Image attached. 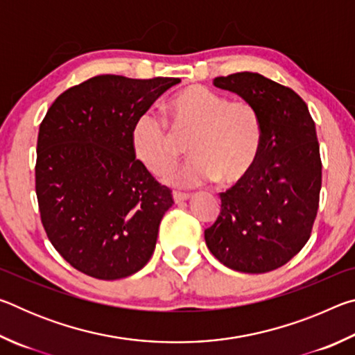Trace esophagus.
<instances>
[{
  "label": "esophagus",
  "mask_w": 355,
  "mask_h": 355,
  "mask_svg": "<svg viewBox=\"0 0 355 355\" xmlns=\"http://www.w3.org/2000/svg\"><path fill=\"white\" fill-rule=\"evenodd\" d=\"M172 197H173V200H175V203H183L184 200L189 199V194H184V192L175 191V192H173V194H172Z\"/></svg>",
  "instance_id": "34e87169"
}]
</instances>
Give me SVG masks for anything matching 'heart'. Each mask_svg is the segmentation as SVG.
Here are the masks:
<instances>
[{
    "instance_id": "1",
    "label": "heart",
    "mask_w": 355,
    "mask_h": 355,
    "mask_svg": "<svg viewBox=\"0 0 355 355\" xmlns=\"http://www.w3.org/2000/svg\"><path fill=\"white\" fill-rule=\"evenodd\" d=\"M172 128L188 136L194 156L166 180L178 188L216 182L236 184L254 169L263 144V122L257 107L244 100L202 86L184 89L172 98ZM166 119L153 110L141 112L131 128L136 158L153 173L172 169L180 156V144Z\"/></svg>"
}]
</instances>
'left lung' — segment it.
<instances>
[{
	"label": "left lung",
	"mask_w": 355,
	"mask_h": 355,
	"mask_svg": "<svg viewBox=\"0 0 355 355\" xmlns=\"http://www.w3.org/2000/svg\"><path fill=\"white\" fill-rule=\"evenodd\" d=\"M213 84L257 107L263 144L249 175L220 192V213L205 241L233 271H274L304 248L316 218L322 166L315 122L296 92L260 73L219 76Z\"/></svg>",
	"instance_id": "obj_1"
}]
</instances>
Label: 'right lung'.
Segmentation results:
<instances>
[{"label": "right lung", "instance_id": "add662e5", "mask_svg": "<svg viewBox=\"0 0 355 355\" xmlns=\"http://www.w3.org/2000/svg\"><path fill=\"white\" fill-rule=\"evenodd\" d=\"M178 78L100 75L59 95L42 120L35 192L55 249L78 271L123 279L152 257L171 189L136 159L131 128Z\"/></svg>", "mask_w": 355, "mask_h": 355}]
</instances>
